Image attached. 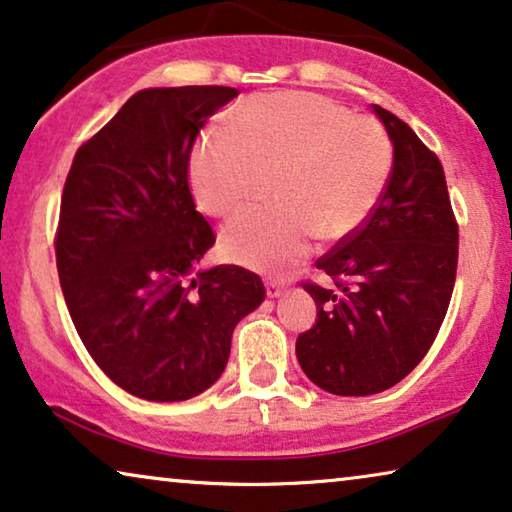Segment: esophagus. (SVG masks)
<instances>
[{
    "label": "esophagus",
    "mask_w": 512,
    "mask_h": 512,
    "mask_svg": "<svg viewBox=\"0 0 512 512\" xmlns=\"http://www.w3.org/2000/svg\"><path fill=\"white\" fill-rule=\"evenodd\" d=\"M264 285H266V294H269V297H280V294L285 292L287 280L285 278H266Z\"/></svg>",
    "instance_id": "1"
}]
</instances>
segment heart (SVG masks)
Listing matches in <instances>:
<instances>
[{"instance_id":"b5f03b06","label":"heart","mask_w":512,"mask_h":512,"mask_svg":"<svg viewBox=\"0 0 512 512\" xmlns=\"http://www.w3.org/2000/svg\"><path fill=\"white\" fill-rule=\"evenodd\" d=\"M392 167L394 143L380 120L315 92H271L201 136L187 176L201 211L222 218L253 197L259 174H276L278 206L229 220L220 248L232 262L278 269L304 257L315 236L336 243L355 234L383 199Z\"/></svg>"}]
</instances>
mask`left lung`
I'll return each instance as SVG.
<instances>
[{"mask_svg":"<svg viewBox=\"0 0 512 512\" xmlns=\"http://www.w3.org/2000/svg\"><path fill=\"white\" fill-rule=\"evenodd\" d=\"M394 143V167L369 220L338 241L304 280L318 304L299 334L297 359L315 385L338 397L390 390L436 341L457 278L459 225L443 164L406 122L373 104Z\"/></svg>","mask_w":512,"mask_h":512,"instance_id":"8db88e82","label":"left lung"}]
</instances>
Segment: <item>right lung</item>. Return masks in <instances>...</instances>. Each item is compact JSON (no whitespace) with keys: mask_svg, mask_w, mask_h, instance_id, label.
Masks as SVG:
<instances>
[{"mask_svg":"<svg viewBox=\"0 0 512 512\" xmlns=\"http://www.w3.org/2000/svg\"><path fill=\"white\" fill-rule=\"evenodd\" d=\"M239 95L225 85L148 88L76 150L55 232L57 276L85 350L115 385L185 401L225 371L234 327L264 301L257 273L199 271L215 234L194 206L197 134Z\"/></svg>","mask_w":512,"mask_h":512,"instance_id":"1","label":"right lung"}]
</instances>
